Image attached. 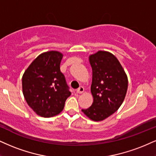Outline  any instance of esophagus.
<instances>
[{
  "mask_svg": "<svg viewBox=\"0 0 156 156\" xmlns=\"http://www.w3.org/2000/svg\"><path fill=\"white\" fill-rule=\"evenodd\" d=\"M76 92L78 94H83L84 92V88L82 87V86H80V87H79L76 90Z\"/></svg>",
  "mask_w": 156,
  "mask_h": 156,
  "instance_id": "obj_1",
  "label": "esophagus"
}]
</instances>
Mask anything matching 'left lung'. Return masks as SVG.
I'll return each mask as SVG.
<instances>
[{
	"mask_svg": "<svg viewBox=\"0 0 156 156\" xmlns=\"http://www.w3.org/2000/svg\"><path fill=\"white\" fill-rule=\"evenodd\" d=\"M89 60L92 69L93 103L81 111L94 121H102L121 107L127 92L128 78L119 59L110 52L98 51L89 55Z\"/></svg>",
	"mask_w": 156,
	"mask_h": 156,
	"instance_id": "8db88e82",
	"label": "left lung"
}]
</instances>
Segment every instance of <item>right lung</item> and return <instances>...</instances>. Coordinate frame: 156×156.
<instances>
[{"instance_id":"obj_1","label":"right lung","mask_w":156,"mask_h":156,"mask_svg":"<svg viewBox=\"0 0 156 156\" xmlns=\"http://www.w3.org/2000/svg\"><path fill=\"white\" fill-rule=\"evenodd\" d=\"M63 54L48 51L38 55L22 76V92L27 105L37 115L53 117L63 110L70 96L60 71Z\"/></svg>"}]
</instances>
